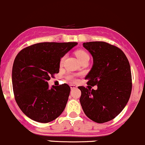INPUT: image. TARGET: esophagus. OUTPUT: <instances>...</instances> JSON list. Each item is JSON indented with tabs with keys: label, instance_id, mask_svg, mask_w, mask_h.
Wrapping results in <instances>:
<instances>
[{
	"label": "esophagus",
	"instance_id": "1",
	"mask_svg": "<svg viewBox=\"0 0 145 145\" xmlns=\"http://www.w3.org/2000/svg\"><path fill=\"white\" fill-rule=\"evenodd\" d=\"M70 86H71V89H77V86H76V85H74V84H71L70 85Z\"/></svg>",
	"mask_w": 145,
	"mask_h": 145
}]
</instances>
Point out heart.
<instances>
[{
	"mask_svg": "<svg viewBox=\"0 0 145 145\" xmlns=\"http://www.w3.org/2000/svg\"><path fill=\"white\" fill-rule=\"evenodd\" d=\"M75 55H76V56L77 57V59L80 60V62L83 61L85 60V59H89V54H88L87 52H85V51H84V50H77V51H76ZM64 59H65V56H63L61 59L60 65H62L63 63V61H64ZM66 77L68 79V80H72V81H74V82L75 81V77H74V76L73 75V74H68Z\"/></svg>",
	"mask_w": 145,
	"mask_h": 145,
	"instance_id": "b5f03b06",
	"label": "heart"
}]
</instances>
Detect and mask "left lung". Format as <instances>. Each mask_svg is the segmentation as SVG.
I'll list each match as a JSON object with an SVG mask.
<instances>
[{"label": "left lung", "instance_id": "8db88e82", "mask_svg": "<svg viewBox=\"0 0 145 145\" xmlns=\"http://www.w3.org/2000/svg\"><path fill=\"white\" fill-rule=\"evenodd\" d=\"M93 56V66L85 79L87 87L79 86L80 104L86 116L96 123L114 119L127 104L131 90L132 77L129 62L117 47L105 42L83 43ZM97 85L96 90L90 86Z\"/></svg>", "mask_w": 145, "mask_h": 145}]
</instances>
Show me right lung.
Wrapping results in <instances>:
<instances>
[{
    "mask_svg": "<svg viewBox=\"0 0 145 145\" xmlns=\"http://www.w3.org/2000/svg\"><path fill=\"white\" fill-rule=\"evenodd\" d=\"M77 42H40L23 49L14 59L13 91L24 114L48 123L63 112L71 91L67 84L50 89L47 82L59 73L61 59Z\"/></svg>",
    "mask_w": 145,
    "mask_h": 145,
    "instance_id": "obj_1",
    "label": "right lung"
}]
</instances>
